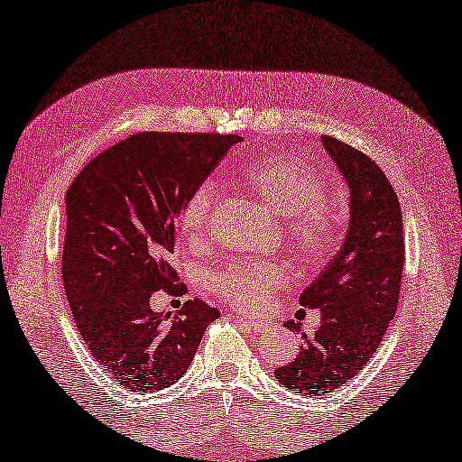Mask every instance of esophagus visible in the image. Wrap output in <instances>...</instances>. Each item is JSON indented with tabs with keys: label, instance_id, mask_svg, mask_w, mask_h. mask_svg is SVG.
Segmentation results:
<instances>
[{
	"label": "esophagus",
	"instance_id": "esophagus-1",
	"mask_svg": "<svg viewBox=\"0 0 462 462\" xmlns=\"http://www.w3.org/2000/svg\"><path fill=\"white\" fill-rule=\"evenodd\" d=\"M233 319H237L241 322V327L252 330V333H263L265 328L270 325L268 322H262V320H254V319H247V317H241V314H233Z\"/></svg>",
	"mask_w": 462,
	"mask_h": 462
}]
</instances>
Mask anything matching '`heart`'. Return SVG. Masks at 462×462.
I'll return each mask as SVG.
<instances>
[{
  "instance_id": "obj_1",
  "label": "heart",
  "mask_w": 462,
  "mask_h": 462,
  "mask_svg": "<svg viewBox=\"0 0 462 462\" xmlns=\"http://www.w3.org/2000/svg\"><path fill=\"white\" fill-rule=\"evenodd\" d=\"M241 184L257 194L272 210L286 217L284 231L294 252L306 263H319L333 247V221L327 207V184L312 166L286 156L260 158L237 172ZM215 186L202 182L184 200L180 231L197 241L208 229ZM286 278L284 268L273 262H233L207 278L210 292L239 309L260 304L272 288Z\"/></svg>"
}]
</instances>
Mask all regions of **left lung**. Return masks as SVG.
<instances>
[{"mask_svg": "<svg viewBox=\"0 0 462 462\" xmlns=\"http://www.w3.org/2000/svg\"><path fill=\"white\" fill-rule=\"evenodd\" d=\"M320 143L349 189V229L300 296L304 309L320 310V325L306 335L288 320L302 345L292 363L273 371L282 387L309 398L338 390L374 357L398 309L406 260L400 200L383 170L333 137Z\"/></svg>", "mask_w": 462, "mask_h": 462, "instance_id": "8db88e82", "label": "left lung"}]
</instances>
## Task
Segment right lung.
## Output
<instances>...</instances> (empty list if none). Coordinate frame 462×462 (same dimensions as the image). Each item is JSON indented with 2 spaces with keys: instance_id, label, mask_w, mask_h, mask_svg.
Masks as SVG:
<instances>
[{
  "instance_id": "obj_1",
  "label": "right lung",
  "mask_w": 462,
  "mask_h": 462,
  "mask_svg": "<svg viewBox=\"0 0 462 462\" xmlns=\"http://www.w3.org/2000/svg\"><path fill=\"white\" fill-rule=\"evenodd\" d=\"M221 134L143 132L111 145L67 190L62 282L79 335L132 392L178 382L218 310L199 298L176 314L150 298L172 292L180 210L233 143Z\"/></svg>"
}]
</instances>
